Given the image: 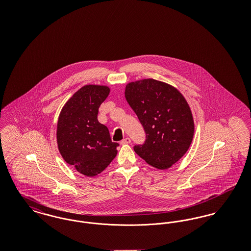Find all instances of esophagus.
Returning <instances> with one entry per match:
<instances>
[{
	"mask_svg": "<svg viewBox=\"0 0 251 251\" xmlns=\"http://www.w3.org/2000/svg\"><path fill=\"white\" fill-rule=\"evenodd\" d=\"M131 143V139L129 138V137H126V138H124L121 142H120V144L121 145H124V144H130Z\"/></svg>",
	"mask_w": 251,
	"mask_h": 251,
	"instance_id": "34e87169",
	"label": "esophagus"
}]
</instances>
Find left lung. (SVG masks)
I'll list each match as a JSON object with an SVG mask.
<instances>
[{
	"label": "left lung",
	"mask_w": 251,
	"mask_h": 251,
	"mask_svg": "<svg viewBox=\"0 0 251 251\" xmlns=\"http://www.w3.org/2000/svg\"><path fill=\"white\" fill-rule=\"evenodd\" d=\"M124 94L147 134L144 145L133 147L134 151L151 167H172L186 153L194 137L187 100L176 87L151 78L128 83Z\"/></svg>",
	"instance_id": "left-lung-1"
}]
</instances>
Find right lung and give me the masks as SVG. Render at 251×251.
Masks as SVG:
<instances>
[{"label":"right lung","instance_id":"right-lung-1","mask_svg":"<svg viewBox=\"0 0 251 251\" xmlns=\"http://www.w3.org/2000/svg\"><path fill=\"white\" fill-rule=\"evenodd\" d=\"M109 93L107 85H84L68 100L58 117L60 154L86 177L102 172L118 154L119 144L112 142L107 127L98 120L99 107Z\"/></svg>","mask_w":251,"mask_h":251}]
</instances>
